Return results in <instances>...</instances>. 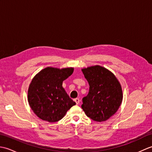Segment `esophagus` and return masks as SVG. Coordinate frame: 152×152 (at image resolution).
<instances>
[{
  "mask_svg": "<svg viewBox=\"0 0 152 152\" xmlns=\"http://www.w3.org/2000/svg\"><path fill=\"white\" fill-rule=\"evenodd\" d=\"M74 101L76 102V104H78L79 102H80V99L78 98H76V99H74Z\"/></svg>",
  "mask_w": 152,
  "mask_h": 152,
  "instance_id": "34e87169",
  "label": "esophagus"
}]
</instances>
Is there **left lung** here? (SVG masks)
<instances>
[{
  "label": "left lung",
  "instance_id": "obj_1",
  "mask_svg": "<svg viewBox=\"0 0 152 152\" xmlns=\"http://www.w3.org/2000/svg\"><path fill=\"white\" fill-rule=\"evenodd\" d=\"M82 71L89 85L88 95L82 99L83 110L93 120H107L117 112L122 102L120 83L110 71L101 66Z\"/></svg>",
  "mask_w": 152,
  "mask_h": 152
}]
</instances>
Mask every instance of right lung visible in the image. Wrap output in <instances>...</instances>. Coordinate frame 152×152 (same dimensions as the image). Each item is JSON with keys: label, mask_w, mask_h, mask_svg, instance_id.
Wrapping results in <instances>:
<instances>
[{"label": "right lung", "mask_w": 152, "mask_h": 152, "mask_svg": "<svg viewBox=\"0 0 152 152\" xmlns=\"http://www.w3.org/2000/svg\"><path fill=\"white\" fill-rule=\"evenodd\" d=\"M73 71V68L47 67L34 77L28 90V101L38 118L49 122L58 121L76 104L62 86Z\"/></svg>", "instance_id": "add662e5"}]
</instances>
